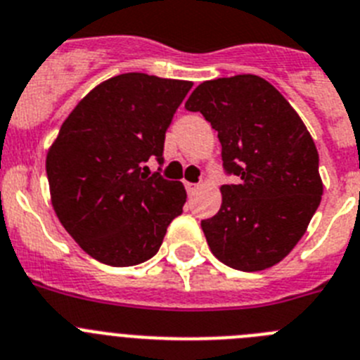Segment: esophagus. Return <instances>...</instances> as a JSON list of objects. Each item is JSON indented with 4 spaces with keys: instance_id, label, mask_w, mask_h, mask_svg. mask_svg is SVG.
<instances>
[{
    "instance_id": "34e87169",
    "label": "esophagus",
    "mask_w": 360,
    "mask_h": 360,
    "mask_svg": "<svg viewBox=\"0 0 360 360\" xmlns=\"http://www.w3.org/2000/svg\"><path fill=\"white\" fill-rule=\"evenodd\" d=\"M184 186H186V192H188V195H193V193L198 192L199 184L195 183H184Z\"/></svg>"
}]
</instances>
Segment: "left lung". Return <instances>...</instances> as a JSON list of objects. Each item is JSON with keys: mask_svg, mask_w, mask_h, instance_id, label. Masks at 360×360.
Returning <instances> with one entry per match:
<instances>
[{"mask_svg": "<svg viewBox=\"0 0 360 360\" xmlns=\"http://www.w3.org/2000/svg\"><path fill=\"white\" fill-rule=\"evenodd\" d=\"M184 108L217 130L224 170L239 177L221 186V208L201 221L212 254L240 271L274 266L304 236L323 195L310 132L283 94L254 74L205 81Z\"/></svg>", "mask_w": 360, "mask_h": 360, "instance_id": "left-lung-1", "label": "left lung"}]
</instances>
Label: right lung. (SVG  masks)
I'll list each match as a JSON object with an SVG mask.
<instances>
[{"label": "right lung", "mask_w": 360, "mask_h": 360, "mask_svg": "<svg viewBox=\"0 0 360 360\" xmlns=\"http://www.w3.org/2000/svg\"><path fill=\"white\" fill-rule=\"evenodd\" d=\"M192 81L128 72L99 83L68 114L46 154L50 199L72 239L108 266L158 254L186 190L150 174Z\"/></svg>", "instance_id": "add662e5"}]
</instances>
